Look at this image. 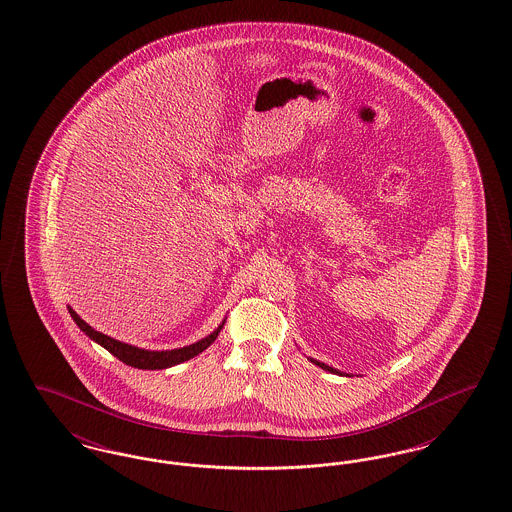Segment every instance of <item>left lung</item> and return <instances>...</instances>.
Wrapping results in <instances>:
<instances>
[{
    "label": "left lung",
    "mask_w": 512,
    "mask_h": 512,
    "mask_svg": "<svg viewBox=\"0 0 512 512\" xmlns=\"http://www.w3.org/2000/svg\"><path fill=\"white\" fill-rule=\"evenodd\" d=\"M309 361H311L313 365L320 366L322 370H328V372H334V374H340V376H343L340 370H336V368H332V366L324 365V363H320V361H317V359H311V357H309ZM345 376H349V374H345Z\"/></svg>",
    "instance_id": "obj_1"
}]
</instances>
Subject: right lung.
Wrapping results in <instances>:
<instances>
[{
  "mask_svg": "<svg viewBox=\"0 0 512 512\" xmlns=\"http://www.w3.org/2000/svg\"><path fill=\"white\" fill-rule=\"evenodd\" d=\"M67 309H69L71 317L76 322V326L90 340H94L101 347H105L111 355H115L124 365L142 368V370H163V368H171V366L180 365L184 361L194 359L195 355L205 351L213 341L217 340V336H219L220 330H222V326L226 322V320H222L215 332H211L203 340L195 341L192 345L178 347V349H169V351H149V349H142V347H136V345H130V343H124V341L113 340V338L101 334V332L94 330L90 324H86L82 318L78 317L71 307H67Z\"/></svg>",
  "mask_w": 512,
  "mask_h": 512,
  "instance_id": "obj_1",
  "label": "right lung"
}]
</instances>
